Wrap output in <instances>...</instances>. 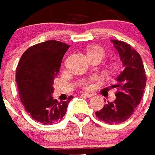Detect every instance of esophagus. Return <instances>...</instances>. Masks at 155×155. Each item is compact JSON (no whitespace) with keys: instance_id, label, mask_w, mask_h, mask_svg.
Returning a JSON list of instances; mask_svg holds the SVG:
<instances>
[{"instance_id":"obj_1","label":"esophagus","mask_w":155,"mask_h":155,"mask_svg":"<svg viewBox=\"0 0 155 155\" xmlns=\"http://www.w3.org/2000/svg\"><path fill=\"white\" fill-rule=\"evenodd\" d=\"M83 96H84V97H87V98H90V97H92L93 96V94H91V93H83Z\"/></svg>"}]
</instances>
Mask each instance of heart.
Returning a JSON list of instances; mask_svg holds the SVG:
<instances>
[{"instance_id":"1","label":"heart","mask_w":155,"mask_h":155,"mask_svg":"<svg viewBox=\"0 0 155 155\" xmlns=\"http://www.w3.org/2000/svg\"><path fill=\"white\" fill-rule=\"evenodd\" d=\"M93 52H97V53H99L100 55H101L102 58H103L104 55V51L103 50V48H100V47H98V46H95V47H93V48H90V49L88 51L87 54L93 53ZM97 80V76H91V77L89 78V79H85V80L82 81L80 83V86H81V87L83 88V89H85V90H90L93 88V83Z\"/></svg>"}]
</instances>
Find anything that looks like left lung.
I'll list each match as a JSON object with an SVG mask.
<instances>
[{"mask_svg": "<svg viewBox=\"0 0 155 155\" xmlns=\"http://www.w3.org/2000/svg\"><path fill=\"white\" fill-rule=\"evenodd\" d=\"M117 50L124 67L117 78V98L108 102L104 107L95 113L96 116L107 124L124 122L131 117L135 108L140 104L145 89L147 76L139 53L127 43L118 40H111Z\"/></svg>", "mask_w": 155, "mask_h": 155, "instance_id": "8db88e82", "label": "left lung"}]
</instances>
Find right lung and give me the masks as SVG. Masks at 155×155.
<instances>
[{
  "label": "right lung",
  "mask_w": 155,
  "mask_h": 155,
  "mask_svg": "<svg viewBox=\"0 0 155 155\" xmlns=\"http://www.w3.org/2000/svg\"><path fill=\"white\" fill-rule=\"evenodd\" d=\"M69 45L49 40L28 48L16 69V83L21 102L31 117L44 125L61 121L67 110L66 101L54 100L53 83L59 72L62 58Z\"/></svg>",
  "instance_id": "right-lung-1"
}]
</instances>
